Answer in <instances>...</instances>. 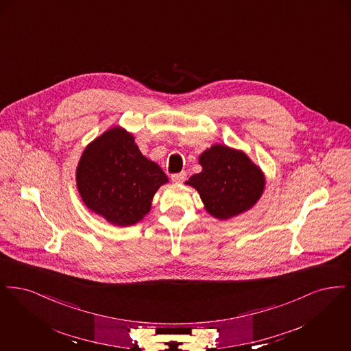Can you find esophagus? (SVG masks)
Segmentation results:
<instances>
[{"label": "esophagus", "instance_id": "1", "mask_svg": "<svg viewBox=\"0 0 351 351\" xmlns=\"http://www.w3.org/2000/svg\"><path fill=\"white\" fill-rule=\"evenodd\" d=\"M185 179H186V172H185V171H182V172H179V173H173V175L171 176V180L176 184L183 183Z\"/></svg>", "mask_w": 351, "mask_h": 351}]
</instances>
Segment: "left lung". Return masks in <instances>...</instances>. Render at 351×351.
<instances>
[{"mask_svg": "<svg viewBox=\"0 0 351 351\" xmlns=\"http://www.w3.org/2000/svg\"><path fill=\"white\" fill-rule=\"evenodd\" d=\"M202 171L185 184L193 186L209 215L235 217L255 205L265 191V175L243 151L213 145L199 158Z\"/></svg>", "mask_w": 351, "mask_h": 351, "instance_id": "obj_1", "label": "left lung"}]
</instances>
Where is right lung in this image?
Instances as JSON below:
<instances>
[{
	"instance_id": "1",
	"label": "right lung",
	"mask_w": 351,
	"mask_h": 351,
	"mask_svg": "<svg viewBox=\"0 0 351 351\" xmlns=\"http://www.w3.org/2000/svg\"><path fill=\"white\" fill-rule=\"evenodd\" d=\"M167 175L138 149L134 136L113 128L90 142L76 168V184L88 209L117 226L145 217Z\"/></svg>"
}]
</instances>
